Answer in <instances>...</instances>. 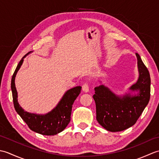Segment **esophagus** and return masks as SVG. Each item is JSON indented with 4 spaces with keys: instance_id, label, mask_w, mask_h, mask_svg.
<instances>
[{
    "instance_id": "1",
    "label": "esophagus",
    "mask_w": 159,
    "mask_h": 159,
    "mask_svg": "<svg viewBox=\"0 0 159 159\" xmlns=\"http://www.w3.org/2000/svg\"><path fill=\"white\" fill-rule=\"evenodd\" d=\"M82 88H83V90L84 91V92H89V84H88V83L85 82V83H84L83 86H82Z\"/></svg>"
}]
</instances>
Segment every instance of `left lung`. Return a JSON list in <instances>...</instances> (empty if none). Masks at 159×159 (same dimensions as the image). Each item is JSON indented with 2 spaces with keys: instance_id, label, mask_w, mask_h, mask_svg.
Here are the masks:
<instances>
[{
  "instance_id": "obj_1",
  "label": "left lung",
  "mask_w": 159,
  "mask_h": 159,
  "mask_svg": "<svg viewBox=\"0 0 159 159\" xmlns=\"http://www.w3.org/2000/svg\"><path fill=\"white\" fill-rule=\"evenodd\" d=\"M139 76L130 89L139 90L137 96H116L104 87L94 88L93 98L96 102V120L101 126L111 132H120L131 127L137 122L149 102L150 98V76L139 55L136 53Z\"/></svg>"
}]
</instances>
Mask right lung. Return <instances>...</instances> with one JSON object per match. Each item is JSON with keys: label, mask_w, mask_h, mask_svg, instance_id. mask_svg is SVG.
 I'll return each instance as SVG.
<instances>
[{"label": "right lung", "mask_w": 159, "mask_h": 159, "mask_svg": "<svg viewBox=\"0 0 159 159\" xmlns=\"http://www.w3.org/2000/svg\"><path fill=\"white\" fill-rule=\"evenodd\" d=\"M23 58L20 61L11 79V87L15 109L31 130L43 135H55L63 131L70 123L72 104L80 94L81 87H74L67 91L55 109L48 114L40 116L26 112L22 109L18 102V95L15 86V77L22 66Z\"/></svg>", "instance_id": "right-lung-1"}]
</instances>
